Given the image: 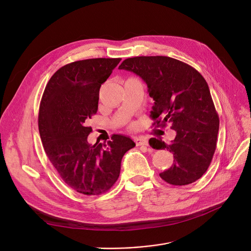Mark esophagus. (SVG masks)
<instances>
[{
	"instance_id": "esophagus-1",
	"label": "esophagus",
	"mask_w": 251,
	"mask_h": 251,
	"mask_svg": "<svg viewBox=\"0 0 251 251\" xmlns=\"http://www.w3.org/2000/svg\"><path fill=\"white\" fill-rule=\"evenodd\" d=\"M135 143L137 147H141V146H148L149 142L148 140L144 138V137H137L135 138Z\"/></svg>"
}]
</instances>
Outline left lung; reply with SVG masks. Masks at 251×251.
Returning <instances> with one entry per match:
<instances>
[{"mask_svg": "<svg viewBox=\"0 0 251 251\" xmlns=\"http://www.w3.org/2000/svg\"><path fill=\"white\" fill-rule=\"evenodd\" d=\"M119 69L134 72L148 84L154 100L152 126L170 125L177 132L171 144L151 139L153 149L174 154L173 165L160 177L176 186L199 180L212 163L220 125L205 79L192 66L166 56L128 58Z\"/></svg>", "mask_w": 251, "mask_h": 251, "instance_id": "1", "label": "left lung"}]
</instances>
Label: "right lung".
Listing matches in <instances>:
<instances>
[{"mask_svg": "<svg viewBox=\"0 0 251 251\" xmlns=\"http://www.w3.org/2000/svg\"><path fill=\"white\" fill-rule=\"evenodd\" d=\"M121 58L75 61L57 70L46 85L39 103L38 130L49 160L61 179L87 196L109 191L120 175L121 161L135 143L114 134L91 146L86 123L96 115L100 88Z\"/></svg>", "mask_w": 251, "mask_h": 251, "instance_id": "right-lung-1", "label": "right lung"}]
</instances>
